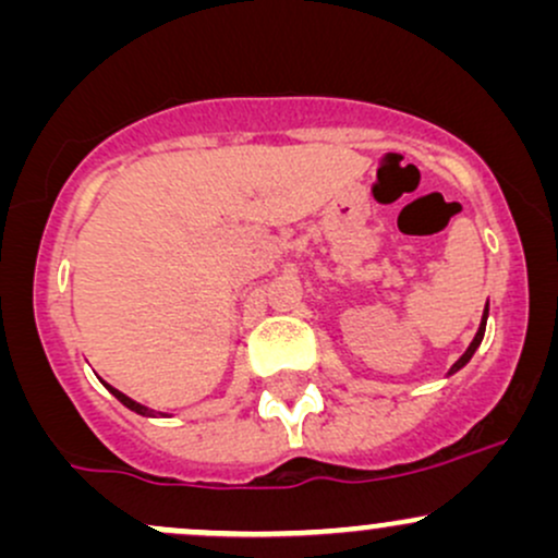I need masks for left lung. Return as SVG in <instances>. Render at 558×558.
<instances>
[{"mask_svg":"<svg viewBox=\"0 0 558 558\" xmlns=\"http://www.w3.org/2000/svg\"><path fill=\"white\" fill-rule=\"evenodd\" d=\"M485 323H488V304H485L483 319H480V328H477V332H475V338H472V343H470V345H466V351H464V354H462V356H459V360H457V362H453V367H451V369H448V375L459 373V369H462V367H464V364L472 360V354H475V351H477V345H480V343H483V336H485Z\"/></svg>","mask_w":558,"mask_h":558,"instance_id":"left-lung-1","label":"left lung"}]
</instances>
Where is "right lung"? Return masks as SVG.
<instances>
[{"instance_id":"add662e5","label":"right lung","mask_w":558,"mask_h":558,"mask_svg":"<svg viewBox=\"0 0 558 558\" xmlns=\"http://www.w3.org/2000/svg\"><path fill=\"white\" fill-rule=\"evenodd\" d=\"M107 386V383H105ZM107 390H110V393L114 396V399H118L120 403H123V407H128L131 409V412H136V414H141V417H157V414H162V412H155V409H149V407H144V403H138V401H133V399H128L125 393H120L118 388H112V386H107ZM165 417V414H162Z\"/></svg>"}]
</instances>
